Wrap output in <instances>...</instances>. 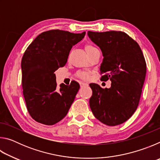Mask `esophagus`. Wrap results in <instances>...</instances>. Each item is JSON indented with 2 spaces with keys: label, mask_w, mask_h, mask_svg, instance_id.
Wrapping results in <instances>:
<instances>
[{
  "label": "esophagus",
  "mask_w": 160,
  "mask_h": 160,
  "mask_svg": "<svg viewBox=\"0 0 160 160\" xmlns=\"http://www.w3.org/2000/svg\"><path fill=\"white\" fill-rule=\"evenodd\" d=\"M80 85L81 88H82V87L88 86V83H85V82H80Z\"/></svg>",
  "instance_id": "obj_1"
}]
</instances>
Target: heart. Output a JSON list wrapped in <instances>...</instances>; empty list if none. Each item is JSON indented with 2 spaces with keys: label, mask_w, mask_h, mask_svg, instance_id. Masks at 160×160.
<instances>
[{
  "label": "heart",
  "mask_w": 160,
  "mask_h": 160,
  "mask_svg": "<svg viewBox=\"0 0 160 160\" xmlns=\"http://www.w3.org/2000/svg\"><path fill=\"white\" fill-rule=\"evenodd\" d=\"M94 47L92 45L86 46V51L87 52H89L91 50H92ZM77 76L82 80H88L90 78V73L87 71H78L77 72Z\"/></svg>",
  "instance_id": "obj_1"
}]
</instances>
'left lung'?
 Segmentation results:
<instances>
[{
    "label": "left lung",
    "instance_id": "1",
    "mask_svg": "<svg viewBox=\"0 0 160 160\" xmlns=\"http://www.w3.org/2000/svg\"><path fill=\"white\" fill-rule=\"evenodd\" d=\"M88 37L100 48L103 61L101 79L110 80V88L90 84V107L94 116L107 126H117L133 114L138 106L146 75V63L138 43L123 32L89 31Z\"/></svg>",
    "mask_w": 160,
    "mask_h": 160
}]
</instances>
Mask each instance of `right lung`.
<instances>
[{"label":"right lung","instance_id":"obj_1","mask_svg":"<svg viewBox=\"0 0 160 160\" xmlns=\"http://www.w3.org/2000/svg\"><path fill=\"white\" fill-rule=\"evenodd\" d=\"M85 35L53 29L42 32L27 48L21 61L22 85L27 109L40 123L53 125L68 112L80 89L75 81L57 89L54 72L66 65L72 46Z\"/></svg>","mask_w":160,"mask_h":160}]
</instances>
